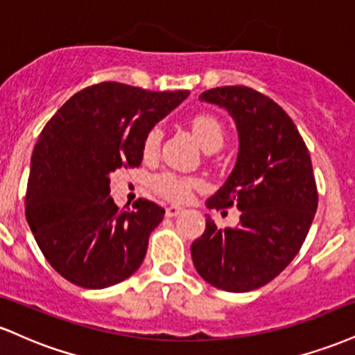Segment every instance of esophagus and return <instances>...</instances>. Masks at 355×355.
Here are the masks:
<instances>
[{
  "label": "esophagus",
  "mask_w": 355,
  "mask_h": 355,
  "mask_svg": "<svg viewBox=\"0 0 355 355\" xmlns=\"http://www.w3.org/2000/svg\"><path fill=\"white\" fill-rule=\"evenodd\" d=\"M182 207H177V205H170V207H166V210H165V215L166 217H177V215H180L182 214Z\"/></svg>",
  "instance_id": "1"
}]
</instances>
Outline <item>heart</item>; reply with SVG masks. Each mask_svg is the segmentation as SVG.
<instances>
[{
	"mask_svg": "<svg viewBox=\"0 0 355 355\" xmlns=\"http://www.w3.org/2000/svg\"><path fill=\"white\" fill-rule=\"evenodd\" d=\"M191 132H193L197 141L203 146V150L209 148V146H222L223 144V128L220 125V121L215 116L207 115V113H200V115H195L190 120ZM162 141V128L160 126H155L146 133L144 146H141V152H144L145 158H152L158 153ZM202 180L195 177H183V175H177L172 172H164L157 177H153L152 180V189L155 193L160 195L162 198L170 202H185L189 200L193 193V190L200 189Z\"/></svg>",
	"mask_w": 355,
	"mask_h": 355,
	"instance_id": "obj_1",
	"label": "heart"
}]
</instances>
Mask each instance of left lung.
I'll return each mask as SVG.
<instances>
[{
    "instance_id": "obj_1",
    "label": "left lung",
    "mask_w": 355,
    "mask_h": 355,
    "mask_svg": "<svg viewBox=\"0 0 355 355\" xmlns=\"http://www.w3.org/2000/svg\"><path fill=\"white\" fill-rule=\"evenodd\" d=\"M200 100L225 108L239 132L234 170L207 207L237 205L242 215L234 229H217L207 215L191 260L214 287L250 292L274 280L307 237L319 202L311 155L292 118L255 89L211 88Z\"/></svg>"
}]
</instances>
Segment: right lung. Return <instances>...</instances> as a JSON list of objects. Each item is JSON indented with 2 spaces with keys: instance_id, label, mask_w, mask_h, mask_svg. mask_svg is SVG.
<instances>
[{
  "instance_id": "add662e5",
  "label": "right lung",
  "mask_w": 355,
  "mask_h": 355,
  "mask_svg": "<svg viewBox=\"0 0 355 355\" xmlns=\"http://www.w3.org/2000/svg\"><path fill=\"white\" fill-rule=\"evenodd\" d=\"M189 95L105 81L75 93L44 125L24 209L44 259L71 284L105 288L141 266L165 210L145 198L118 209L110 175L141 164L146 133Z\"/></svg>"
}]
</instances>
